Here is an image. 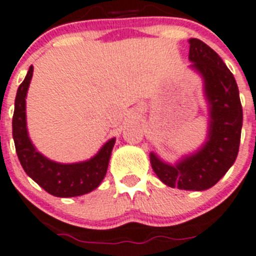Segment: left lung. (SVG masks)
Listing matches in <instances>:
<instances>
[{
    "instance_id": "8db88e82",
    "label": "left lung",
    "mask_w": 256,
    "mask_h": 256,
    "mask_svg": "<svg viewBox=\"0 0 256 256\" xmlns=\"http://www.w3.org/2000/svg\"><path fill=\"white\" fill-rule=\"evenodd\" d=\"M190 68L204 80L208 104L206 142L194 152L174 164L150 152L152 170L164 184L186 190L214 187L235 163L242 128V107L234 74L214 49L198 39H190Z\"/></svg>"
}]
</instances>
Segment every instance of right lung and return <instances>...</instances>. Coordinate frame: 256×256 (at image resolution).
Listing matches in <instances>:
<instances>
[{
  "label": "right lung",
  "instance_id": "right-lung-1",
  "mask_svg": "<svg viewBox=\"0 0 256 256\" xmlns=\"http://www.w3.org/2000/svg\"><path fill=\"white\" fill-rule=\"evenodd\" d=\"M32 72L34 66H31L24 82L18 86L15 98L12 136L18 160L25 173L50 194L62 198L87 194L104 180L116 138L104 142L90 159L78 163H58L38 152L28 136L26 125V96Z\"/></svg>",
  "mask_w": 256,
  "mask_h": 256
}]
</instances>
